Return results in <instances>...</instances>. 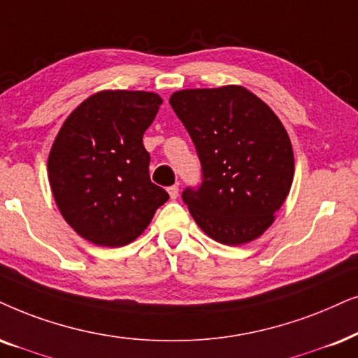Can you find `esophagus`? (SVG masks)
Instances as JSON below:
<instances>
[{"mask_svg": "<svg viewBox=\"0 0 358 358\" xmlns=\"http://www.w3.org/2000/svg\"><path fill=\"white\" fill-rule=\"evenodd\" d=\"M168 192L171 199H178L179 197V187L178 185H171V187H168Z\"/></svg>", "mask_w": 358, "mask_h": 358, "instance_id": "1", "label": "esophagus"}]
</instances>
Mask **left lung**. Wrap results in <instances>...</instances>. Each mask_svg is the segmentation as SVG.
I'll use <instances>...</instances> for the list:
<instances>
[{
    "label": "left lung",
    "mask_w": 358,
    "mask_h": 358,
    "mask_svg": "<svg viewBox=\"0 0 358 358\" xmlns=\"http://www.w3.org/2000/svg\"><path fill=\"white\" fill-rule=\"evenodd\" d=\"M169 103L187 129L202 166V184L182 201L219 243H248L275 222L294 178V155L270 106L240 85L190 88Z\"/></svg>",
    "instance_id": "obj_1"
}]
</instances>
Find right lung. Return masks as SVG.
<instances>
[{
    "mask_svg": "<svg viewBox=\"0 0 358 358\" xmlns=\"http://www.w3.org/2000/svg\"><path fill=\"white\" fill-rule=\"evenodd\" d=\"M161 103L152 92L103 90L64 122L49 152V184L62 217L82 238L124 247L169 199L151 182L143 145Z\"/></svg>",
    "mask_w": 358,
    "mask_h": 358,
    "instance_id": "1",
    "label": "right lung"
}]
</instances>
